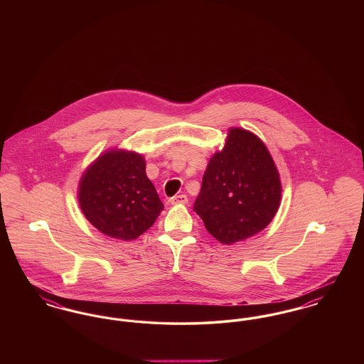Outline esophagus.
<instances>
[{
	"instance_id": "34e87169",
	"label": "esophagus",
	"mask_w": 364,
	"mask_h": 364,
	"mask_svg": "<svg viewBox=\"0 0 364 364\" xmlns=\"http://www.w3.org/2000/svg\"><path fill=\"white\" fill-rule=\"evenodd\" d=\"M171 203L172 205H187L188 203V198H187V195L180 193V195H176V196L171 199Z\"/></svg>"
}]
</instances>
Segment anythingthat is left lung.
I'll use <instances>...</instances> for the list:
<instances>
[{
    "instance_id": "1",
    "label": "left lung",
    "mask_w": 364,
    "mask_h": 364,
    "mask_svg": "<svg viewBox=\"0 0 364 364\" xmlns=\"http://www.w3.org/2000/svg\"><path fill=\"white\" fill-rule=\"evenodd\" d=\"M281 181L267 147L242 128L228 131L225 146L208 161L193 210L223 244L242 242L276 215Z\"/></svg>"
}]
</instances>
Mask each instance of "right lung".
I'll return each instance as SVG.
<instances>
[{"instance_id": "right-lung-1", "label": "right lung", "mask_w": 364, "mask_h": 364, "mask_svg": "<svg viewBox=\"0 0 364 364\" xmlns=\"http://www.w3.org/2000/svg\"><path fill=\"white\" fill-rule=\"evenodd\" d=\"M79 205L101 233L135 240L156 223L164 205L146 176L144 158L127 150H109L82 176Z\"/></svg>"}]
</instances>
